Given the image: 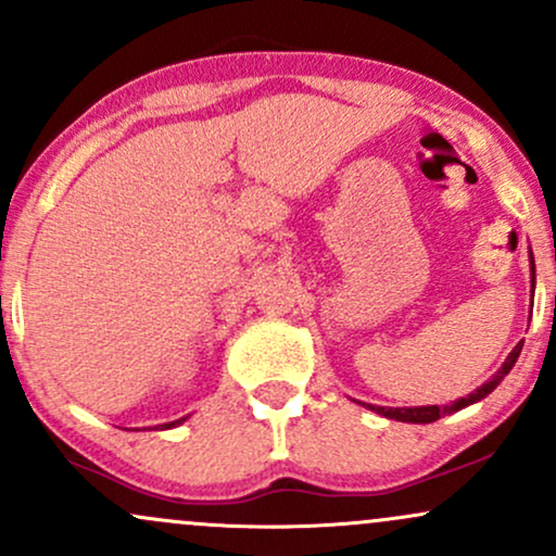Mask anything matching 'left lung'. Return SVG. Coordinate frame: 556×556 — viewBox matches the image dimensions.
I'll return each mask as SVG.
<instances>
[{
    "instance_id": "8db88e82",
    "label": "left lung",
    "mask_w": 556,
    "mask_h": 556,
    "mask_svg": "<svg viewBox=\"0 0 556 556\" xmlns=\"http://www.w3.org/2000/svg\"><path fill=\"white\" fill-rule=\"evenodd\" d=\"M535 290V264H533V253H531V292ZM520 350H522V342L515 344L513 353L507 355L502 363V368L496 371L486 384H481L476 389V392H470L468 397H460L455 402H450V405L439 407V405H420V407H381V405H368V402H363V407H368V410H374L376 416L381 418H389V420H400V424H433V420H439L442 416H450V413H457L463 410V407L473 405V402H481L486 394L494 392L496 387H500V381L513 371L515 361L520 358Z\"/></svg>"
}]
</instances>
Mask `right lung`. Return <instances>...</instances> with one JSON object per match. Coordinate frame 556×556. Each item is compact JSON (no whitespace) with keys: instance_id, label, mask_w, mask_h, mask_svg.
<instances>
[{"instance_id":"right-lung-1","label":"right lung","mask_w":556,"mask_h":556,"mask_svg":"<svg viewBox=\"0 0 556 556\" xmlns=\"http://www.w3.org/2000/svg\"><path fill=\"white\" fill-rule=\"evenodd\" d=\"M185 420H188V416L185 418H180V420H172V424H164L162 429H175V426H180V424H185Z\"/></svg>"}]
</instances>
